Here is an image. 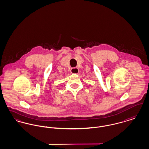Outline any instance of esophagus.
Listing matches in <instances>:
<instances>
[{
	"instance_id": "obj_1",
	"label": "esophagus",
	"mask_w": 149,
	"mask_h": 149,
	"mask_svg": "<svg viewBox=\"0 0 149 149\" xmlns=\"http://www.w3.org/2000/svg\"><path fill=\"white\" fill-rule=\"evenodd\" d=\"M71 72L72 74H78L79 72V69L77 68H72L71 69Z\"/></svg>"
}]
</instances>
